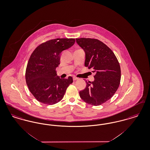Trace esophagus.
<instances>
[{"label": "esophagus", "instance_id": "esophagus-1", "mask_svg": "<svg viewBox=\"0 0 150 150\" xmlns=\"http://www.w3.org/2000/svg\"><path fill=\"white\" fill-rule=\"evenodd\" d=\"M78 78H77V77H76V76H74L73 77V80L75 81V80H78Z\"/></svg>", "mask_w": 150, "mask_h": 150}]
</instances>
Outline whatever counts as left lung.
<instances>
[{
	"instance_id": "obj_1",
	"label": "left lung",
	"mask_w": 150,
	"mask_h": 150,
	"mask_svg": "<svg viewBox=\"0 0 150 150\" xmlns=\"http://www.w3.org/2000/svg\"><path fill=\"white\" fill-rule=\"evenodd\" d=\"M76 43L86 53L85 66L96 74L93 81H86V88L79 92L85 102L99 106L110 100L117 90L121 69L114 52L96 39L79 38Z\"/></svg>"
}]
</instances>
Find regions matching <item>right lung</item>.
Returning a JSON list of instances; mask_svg holds the SVG:
<instances>
[{
	"label": "right lung",
	"mask_w": 150,
	"mask_h": 150,
	"mask_svg": "<svg viewBox=\"0 0 150 150\" xmlns=\"http://www.w3.org/2000/svg\"><path fill=\"white\" fill-rule=\"evenodd\" d=\"M75 39L57 38L38 45L27 64L25 78L29 91L39 102L52 105L64 98L67 87L73 82L71 76L61 79L57 76L63 50L72 47Z\"/></svg>",
	"instance_id": "1"
}]
</instances>
